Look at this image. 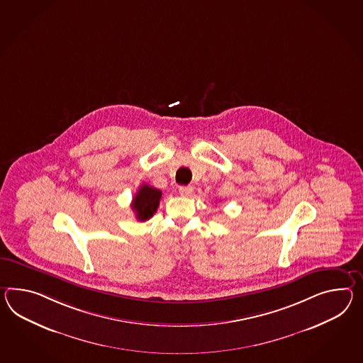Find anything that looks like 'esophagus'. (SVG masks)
Wrapping results in <instances>:
<instances>
[{
	"label": "esophagus",
	"instance_id": "1",
	"mask_svg": "<svg viewBox=\"0 0 363 363\" xmlns=\"http://www.w3.org/2000/svg\"><path fill=\"white\" fill-rule=\"evenodd\" d=\"M178 191H179V194L182 195V196H190V195L193 194L194 189L191 186H181Z\"/></svg>",
	"mask_w": 363,
	"mask_h": 363
}]
</instances>
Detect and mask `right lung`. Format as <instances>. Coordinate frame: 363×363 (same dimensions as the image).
Here are the masks:
<instances>
[{
  "label": "right lung",
  "instance_id": "add662e5",
  "mask_svg": "<svg viewBox=\"0 0 363 363\" xmlns=\"http://www.w3.org/2000/svg\"><path fill=\"white\" fill-rule=\"evenodd\" d=\"M161 195L162 193L159 189H155L147 184L140 186L139 191L133 196V203H131L138 220H148L153 216V213L157 211Z\"/></svg>",
  "mask_w": 363,
  "mask_h": 363
}]
</instances>
